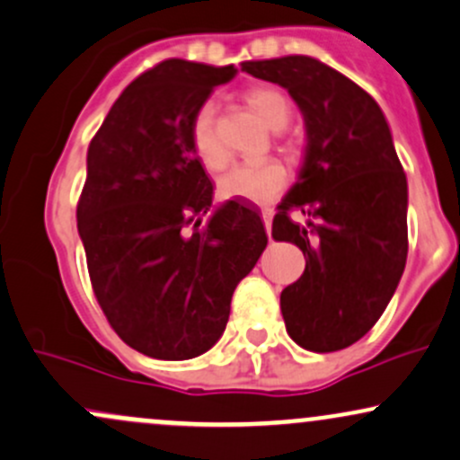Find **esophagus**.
<instances>
[{"label": "esophagus", "mask_w": 460, "mask_h": 460, "mask_svg": "<svg viewBox=\"0 0 460 460\" xmlns=\"http://www.w3.org/2000/svg\"><path fill=\"white\" fill-rule=\"evenodd\" d=\"M262 221H264V228H267V234L271 236V221H273V210L271 208L262 210Z\"/></svg>", "instance_id": "obj_1"}]
</instances>
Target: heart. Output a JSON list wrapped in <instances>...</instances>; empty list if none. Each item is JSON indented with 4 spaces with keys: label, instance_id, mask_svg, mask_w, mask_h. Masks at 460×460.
<instances>
[{
    "label": "heart",
    "instance_id": "b5f03b06",
    "mask_svg": "<svg viewBox=\"0 0 460 460\" xmlns=\"http://www.w3.org/2000/svg\"><path fill=\"white\" fill-rule=\"evenodd\" d=\"M247 105L262 118L269 127L279 131L293 118V105L282 90L271 85H253L243 94ZM191 146L198 161L207 170H219L228 161V153L215 133V110L204 102L191 122ZM288 182V170L282 161L264 159L256 164H243L232 167L219 181L221 199H245L252 204H269L282 193Z\"/></svg>",
    "mask_w": 460,
    "mask_h": 460
}]
</instances>
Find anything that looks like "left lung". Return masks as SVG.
I'll return each mask as SVG.
<instances>
[{
    "mask_svg": "<svg viewBox=\"0 0 460 460\" xmlns=\"http://www.w3.org/2000/svg\"><path fill=\"white\" fill-rule=\"evenodd\" d=\"M288 90L305 122L299 181L273 217V239L295 243L305 271L279 296L286 332L314 353L347 349L390 304L407 262V176L381 107L310 56L243 62ZM308 215L305 226L289 217Z\"/></svg>",
    "mask_w": 460,
    "mask_h": 460,
    "instance_id": "obj_1",
    "label": "left lung"
}]
</instances>
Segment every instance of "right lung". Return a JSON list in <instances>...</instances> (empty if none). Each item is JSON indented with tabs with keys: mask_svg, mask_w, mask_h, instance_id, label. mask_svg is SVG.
I'll use <instances>...</instances> for the list:
<instances>
[{
	"mask_svg": "<svg viewBox=\"0 0 460 460\" xmlns=\"http://www.w3.org/2000/svg\"><path fill=\"white\" fill-rule=\"evenodd\" d=\"M232 66L165 59L113 102L88 148L77 228L96 301L128 347L191 359L224 333L236 284L267 247L261 215L228 199L191 146V122Z\"/></svg>",
	"mask_w": 460,
	"mask_h": 460,
	"instance_id": "right-lung-1",
	"label": "right lung"
}]
</instances>
